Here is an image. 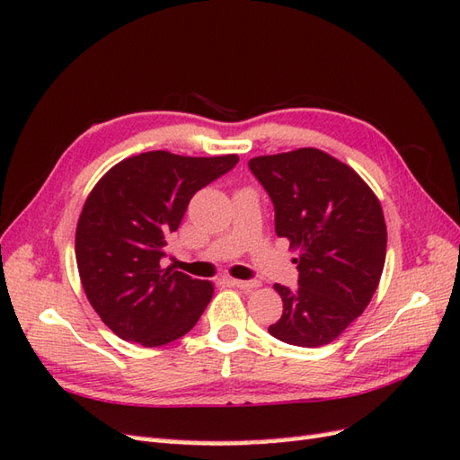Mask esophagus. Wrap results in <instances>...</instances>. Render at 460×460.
Here are the masks:
<instances>
[{
	"label": "esophagus",
	"instance_id": "obj_1",
	"mask_svg": "<svg viewBox=\"0 0 460 460\" xmlns=\"http://www.w3.org/2000/svg\"><path fill=\"white\" fill-rule=\"evenodd\" d=\"M231 285L241 288V290H252V288L259 287V282H257V280H239V279H231Z\"/></svg>",
	"mask_w": 460,
	"mask_h": 460
}]
</instances>
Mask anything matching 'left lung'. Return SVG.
I'll list each match as a JSON object with an SVG mask.
<instances>
[{
    "mask_svg": "<svg viewBox=\"0 0 460 460\" xmlns=\"http://www.w3.org/2000/svg\"><path fill=\"white\" fill-rule=\"evenodd\" d=\"M275 205V231L298 251V288L275 285L282 316L269 332L300 348L334 341L361 316L385 265L379 199L346 165L316 148L249 160Z\"/></svg>",
    "mask_w": 460,
    "mask_h": 460,
    "instance_id": "obj_1",
    "label": "left lung"
}]
</instances>
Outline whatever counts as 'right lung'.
Segmentation results:
<instances>
[{
	"label": "right lung",
	"mask_w": 460,
	"mask_h": 460,
	"mask_svg": "<svg viewBox=\"0 0 460 460\" xmlns=\"http://www.w3.org/2000/svg\"><path fill=\"white\" fill-rule=\"evenodd\" d=\"M239 162L144 152L106 172L76 223L75 255L84 295L116 336L144 348L181 338L213 296L209 280L162 269L190 199Z\"/></svg>",
	"instance_id": "right-lung-1"
}]
</instances>
